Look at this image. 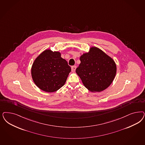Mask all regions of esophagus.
<instances>
[{
	"instance_id": "obj_1",
	"label": "esophagus",
	"mask_w": 145,
	"mask_h": 145,
	"mask_svg": "<svg viewBox=\"0 0 145 145\" xmlns=\"http://www.w3.org/2000/svg\"><path fill=\"white\" fill-rule=\"evenodd\" d=\"M76 68H77V67H76V65L72 66V67H71V71H72V72H75V70H76Z\"/></svg>"
}]
</instances>
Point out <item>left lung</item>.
Returning a JSON list of instances; mask_svg holds the SVG:
<instances>
[{
  "mask_svg": "<svg viewBox=\"0 0 145 145\" xmlns=\"http://www.w3.org/2000/svg\"><path fill=\"white\" fill-rule=\"evenodd\" d=\"M76 70L86 88L92 92H101L112 83L116 74V65L112 57L96 47L80 57Z\"/></svg>",
  "mask_w": 145,
  "mask_h": 145,
  "instance_id": "8db88e82",
  "label": "left lung"
}]
</instances>
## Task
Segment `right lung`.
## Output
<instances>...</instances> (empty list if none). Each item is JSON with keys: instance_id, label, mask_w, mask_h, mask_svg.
<instances>
[{"instance_id": "add662e5", "label": "right lung", "mask_w": 145, "mask_h": 145, "mask_svg": "<svg viewBox=\"0 0 145 145\" xmlns=\"http://www.w3.org/2000/svg\"><path fill=\"white\" fill-rule=\"evenodd\" d=\"M31 71L38 88L46 92H54L65 84L71 68L59 52L46 50L35 59Z\"/></svg>"}]
</instances>
